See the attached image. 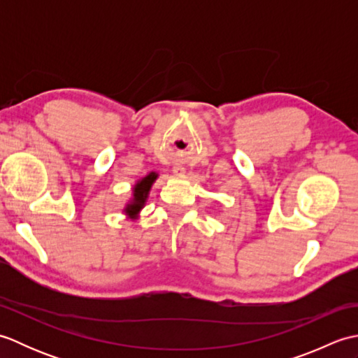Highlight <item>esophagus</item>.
<instances>
[{
    "mask_svg": "<svg viewBox=\"0 0 358 358\" xmlns=\"http://www.w3.org/2000/svg\"><path fill=\"white\" fill-rule=\"evenodd\" d=\"M172 172H173L175 175H183V173H186V167L181 166V164H175Z\"/></svg>",
    "mask_w": 358,
    "mask_h": 358,
    "instance_id": "esophagus-1",
    "label": "esophagus"
}]
</instances>
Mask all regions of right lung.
Returning a JSON list of instances; mask_svg holds the SVG:
<instances>
[{"mask_svg": "<svg viewBox=\"0 0 358 358\" xmlns=\"http://www.w3.org/2000/svg\"><path fill=\"white\" fill-rule=\"evenodd\" d=\"M157 178H158L157 172H149L146 177H143L141 180L136 181L135 186L132 187V199L126 203V206L123 209L127 218L131 220L138 218L140 210L144 208V204H146L150 187L155 183Z\"/></svg>", "mask_w": 358, "mask_h": 358, "instance_id": "add662e5", "label": "right lung"}]
</instances>
